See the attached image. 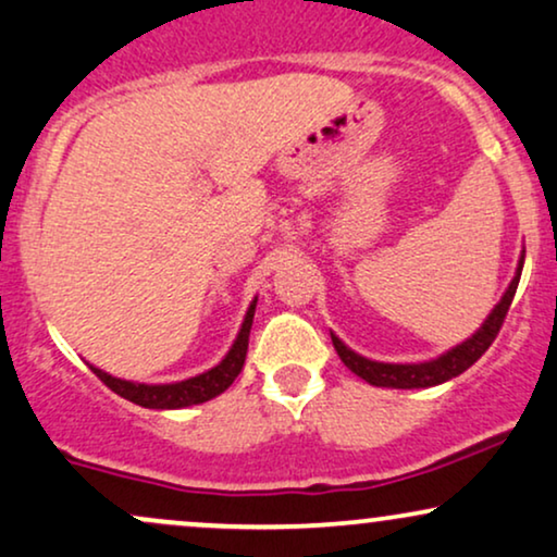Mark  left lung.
<instances>
[{
    "instance_id": "obj_1",
    "label": "left lung",
    "mask_w": 557,
    "mask_h": 557,
    "mask_svg": "<svg viewBox=\"0 0 557 557\" xmlns=\"http://www.w3.org/2000/svg\"><path fill=\"white\" fill-rule=\"evenodd\" d=\"M521 265H524V258L519 263V273L517 278L511 281L509 292L504 294V299L498 301L496 310L491 312V318L483 322V327L472 335L470 341H465L462 346L451 348L449 354L438 356L436 361H425V363H380V361H369L363 356L354 354L351 348H346L343 343L333 335V346L338 351L341 361L351 369L354 374H359L361 380H367L374 387H395V389H413V387H434V384H442L451 376L462 374L465 369H470L480 356L491 348V343L496 341V335L504 327L506 314H509V307L513 301V294H517L519 286V276H521Z\"/></svg>"
}]
</instances>
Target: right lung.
<instances>
[{"label":"right lung","mask_w":557,"mask_h":557,"mask_svg":"<svg viewBox=\"0 0 557 557\" xmlns=\"http://www.w3.org/2000/svg\"><path fill=\"white\" fill-rule=\"evenodd\" d=\"M252 314H256V301L250 305V310L245 314L243 327H239V335L235 341V346L230 348V354L224 356V361L219 367L211 369V372L198 374L194 380L185 382H175V384H134L126 380H115V376L100 372V369L89 367L98 380L111 387L115 395L126 397L141 408H188V405H198L211 400V397L222 395L232 382L237 380V374L243 372V363L247 356V338H250V327H252Z\"/></svg>","instance_id":"1"}]
</instances>
